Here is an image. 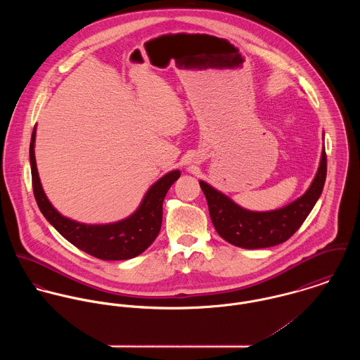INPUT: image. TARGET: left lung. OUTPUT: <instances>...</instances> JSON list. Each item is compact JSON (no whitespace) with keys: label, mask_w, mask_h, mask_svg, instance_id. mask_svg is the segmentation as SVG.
I'll list each match as a JSON object with an SVG mask.
<instances>
[{"label":"left lung","mask_w":360,"mask_h":360,"mask_svg":"<svg viewBox=\"0 0 360 360\" xmlns=\"http://www.w3.org/2000/svg\"><path fill=\"white\" fill-rule=\"evenodd\" d=\"M326 174L327 156L323 147L316 176L305 194L288 205L264 212L248 210L236 204L206 181L200 180V186L205 194L210 220L217 234L236 247L257 250L287 241L302 226L321 195Z\"/></svg>","instance_id":"left-lung-1"}]
</instances>
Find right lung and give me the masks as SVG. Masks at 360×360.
I'll return each mask as SVG.
<instances>
[{"label": "right lung", "mask_w": 360, "mask_h": 360, "mask_svg": "<svg viewBox=\"0 0 360 360\" xmlns=\"http://www.w3.org/2000/svg\"><path fill=\"white\" fill-rule=\"evenodd\" d=\"M36 127L30 141L33 193L44 217L76 248L103 260H124L143 254L158 237L162 226V205L167 190L180 177V170L162 176L146 193L141 204L126 219L106 224H86L60 214L47 198L36 165Z\"/></svg>", "instance_id": "right-lung-1"}]
</instances>
